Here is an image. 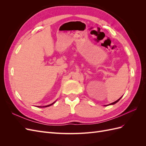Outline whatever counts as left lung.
I'll return each mask as SVG.
<instances>
[{"label": "left lung", "instance_id": "1", "mask_svg": "<svg viewBox=\"0 0 146 146\" xmlns=\"http://www.w3.org/2000/svg\"><path fill=\"white\" fill-rule=\"evenodd\" d=\"M122 97H121L120 98H119L118 100H117L116 101H115V102H113V103H111V104H108V105H104V106H108V105H114V104H116L117 102H118L119 101V100H120L121 98H122Z\"/></svg>", "mask_w": 146, "mask_h": 146}]
</instances>
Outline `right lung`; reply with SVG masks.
Here are the masks:
<instances>
[{"label": "right lung", "instance_id": "add662e5", "mask_svg": "<svg viewBox=\"0 0 146 146\" xmlns=\"http://www.w3.org/2000/svg\"><path fill=\"white\" fill-rule=\"evenodd\" d=\"M56 101H55L54 102H53L52 104H50V105H46V106H43V107H41V106H37L38 107H50V106H51L52 105H53L54 104H55V102H56Z\"/></svg>", "mask_w": 146, "mask_h": 146}]
</instances>
